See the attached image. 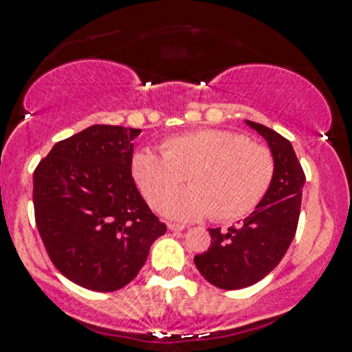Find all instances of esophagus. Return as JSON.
<instances>
[{
	"label": "esophagus",
	"instance_id": "34e87169",
	"mask_svg": "<svg viewBox=\"0 0 352 352\" xmlns=\"http://www.w3.org/2000/svg\"><path fill=\"white\" fill-rule=\"evenodd\" d=\"M167 226L170 231H184L185 230L184 224H179V223H168Z\"/></svg>",
	"mask_w": 352,
	"mask_h": 352
}]
</instances>
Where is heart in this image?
<instances>
[{
    "instance_id": "obj_1",
    "label": "heart",
    "mask_w": 352,
    "mask_h": 352,
    "mask_svg": "<svg viewBox=\"0 0 352 352\" xmlns=\"http://www.w3.org/2000/svg\"><path fill=\"white\" fill-rule=\"evenodd\" d=\"M190 185L168 193L181 181ZM131 175L152 206L165 217L192 221L211 214L219 221L238 219L257 206L274 177L267 147L228 129H197L165 139L162 152L142 147L131 159Z\"/></svg>"
}]
</instances>
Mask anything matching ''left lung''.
<instances>
[{
    "label": "left lung",
    "mask_w": 352,
    "mask_h": 352,
    "mask_svg": "<svg viewBox=\"0 0 352 352\" xmlns=\"http://www.w3.org/2000/svg\"><path fill=\"white\" fill-rule=\"evenodd\" d=\"M244 122L267 142L274 177L259 205L243 224L228 231L210 230V249L195 256L198 272L223 290H239L257 283L282 261L297 231L305 187V173L290 141L267 126Z\"/></svg>",
    "instance_id": "left-lung-1"
}]
</instances>
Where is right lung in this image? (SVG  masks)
<instances>
[{
  "instance_id": "1",
  "label": "right lung",
  "mask_w": 352,
  "mask_h": 352,
  "mask_svg": "<svg viewBox=\"0 0 352 352\" xmlns=\"http://www.w3.org/2000/svg\"><path fill=\"white\" fill-rule=\"evenodd\" d=\"M141 129L95 124L57 142L34 172L37 230L54 265L88 290L114 292L167 228L131 175Z\"/></svg>"
}]
</instances>
